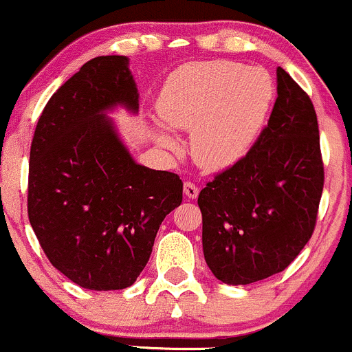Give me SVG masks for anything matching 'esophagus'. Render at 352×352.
Listing matches in <instances>:
<instances>
[{"label":"esophagus","instance_id":"esophagus-1","mask_svg":"<svg viewBox=\"0 0 352 352\" xmlns=\"http://www.w3.org/2000/svg\"><path fill=\"white\" fill-rule=\"evenodd\" d=\"M183 191H184V195H186L188 198H191V200H193V198H197L198 197V186L195 183H191V181H186V183L183 184Z\"/></svg>","mask_w":352,"mask_h":352}]
</instances>
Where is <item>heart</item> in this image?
Segmentation results:
<instances>
[{
	"mask_svg": "<svg viewBox=\"0 0 352 352\" xmlns=\"http://www.w3.org/2000/svg\"><path fill=\"white\" fill-rule=\"evenodd\" d=\"M272 80L262 68L232 61H200L169 76L157 100L164 126L191 131V157L207 171H222L241 161L255 144L270 102ZM161 147L175 151L176 140L155 131Z\"/></svg>",
	"mask_w": 352,
	"mask_h": 352,
	"instance_id": "1",
	"label": "heart"
}]
</instances>
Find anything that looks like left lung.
Segmentation results:
<instances>
[{
    "label": "left lung",
    "mask_w": 352,
    "mask_h": 352,
    "mask_svg": "<svg viewBox=\"0 0 352 352\" xmlns=\"http://www.w3.org/2000/svg\"><path fill=\"white\" fill-rule=\"evenodd\" d=\"M322 190L315 107L279 66L277 99L258 140L198 195L212 274L245 286L283 272L311 238Z\"/></svg>",
    "instance_id": "obj_1"
}]
</instances>
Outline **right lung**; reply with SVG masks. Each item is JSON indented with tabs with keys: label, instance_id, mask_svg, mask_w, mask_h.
Instances as JSON below:
<instances>
[{
	"label": "right lung",
	"instance_id": "add662e5",
	"mask_svg": "<svg viewBox=\"0 0 352 352\" xmlns=\"http://www.w3.org/2000/svg\"><path fill=\"white\" fill-rule=\"evenodd\" d=\"M138 97L126 56L90 59L46 104L30 145V226L53 267L90 291L131 286L183 200L179 176L135 162L107 116L137 114Z\"/></svg>",
	"mask_w": 352,
	"mask_h": 352
}]
</instances>
